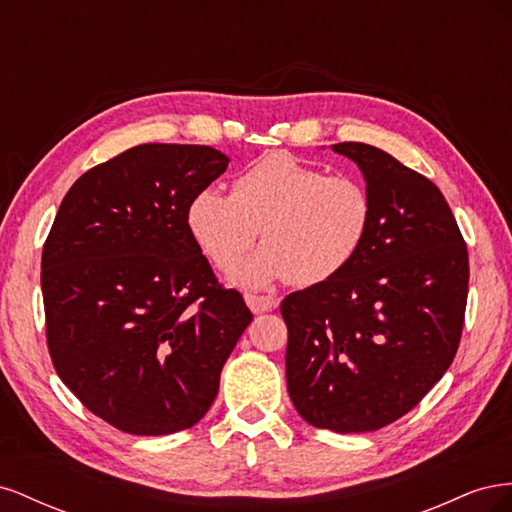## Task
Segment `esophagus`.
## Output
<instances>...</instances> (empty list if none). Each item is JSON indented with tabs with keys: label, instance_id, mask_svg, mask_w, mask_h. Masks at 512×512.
I'll use <instances>...</instances> for the list:
<instances>
[{
	"label": "esophagus",
	"instance_id": "1",
	"mask_svg": "<svg viewBox=\"0 0 512 512\" xmlns=\"http://www.w3.org/2000/svg\"><path fill=\"white\" fill-rule=\"evenodd\" d=\"M245 303L254 314H265V312H271V309H275L280 301H277L275 297H256V294H247Z\"/></svg>",
	"mask_w": 512,
	"mask_h": 512
}]
</instances>
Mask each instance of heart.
Wrapping results in <instances>:
<instances>
[{"mask_svg":"<svg viewBox=\"0 0 512 512\" xmlns=\"http://www.w3.org/2000/svg\"><path fill=\"white\" fill-rule=\"evenodd\" d=\"M374 203L365 183L290 153H267L232 183V194L198 190L185 207V226L215 267L235 269L252 250L260 228L267 245L230 280L250 290L292 280L318 286L359 256Z\"/></svg>","mask_w":512,"mask_h":512,"instance_id":"b5f03b06","label":"heart"}]
</instances>
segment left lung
Listing matches in <instances>:
<instances>
[{"instance_id": "1", "label": "left lung", "mask_w": 512, "mask_h": 512, "mask_svg": "<svg viewBox=\"0 0 512 512\" xmlns=\"http://www.w3.org/2000/svg\"><path fill=\"white\" fill-rule=\"evenodd\" d=\"M331 149L359 166L374 215L342 273L282 301L286 384L303 421L359 433L410 412L451 367L468 301V247L427 177L365 143Z\"/></svg>"}]
</instances>
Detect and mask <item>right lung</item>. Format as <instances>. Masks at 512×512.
Returning <instances> with one entry per match:
<instances>
[{
	"label": "right lung",
	"mask_w": 512,
	"mask_h": 512,
	"mask_svg": "<svg viewBox=\"0 0 512 512\" xmlns=\"http://www.w3.org/2000/svg\"><path fill=\"white\" fill-rule=\"evenodd\" d=\"M228 158L205 145H138L64 196L42 250L46 342L87 410L134 436L190 429L211 408L252 322L185 226Z\"/></svg>",
	"instance_id": "1"
}]
</instances>
